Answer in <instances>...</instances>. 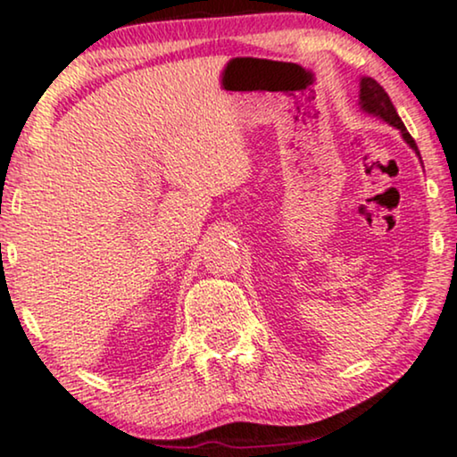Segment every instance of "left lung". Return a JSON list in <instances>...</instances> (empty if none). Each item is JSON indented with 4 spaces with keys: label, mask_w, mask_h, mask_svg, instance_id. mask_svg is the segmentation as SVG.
Returning <instances> with one entry per match:
<instances>
[{
    "label": "left lung",
    "mask_w": 457,
    "mask_h": 457,
    "mask_svg": "<svg viewBox=\"0 0 457 457\" xmlns=\"http://www.w3.org/2000/svg\"><path fill=\"white\" fill-rule=\"evenodd\" d=\"M360 108H362L366 114H373L377 118H381L384 122H387V125L396 127L398 131L403 133L404 142H407L411 148L415 150V154L420 156L418 144H415V139L411 137L407 129H404L401 116H398L396 108L392 105V101L384 91V87H381L377 80H373V78H362V80H360Z\"/></svg>",
    "instance_id": "8db88e82"
}]
</instances>
